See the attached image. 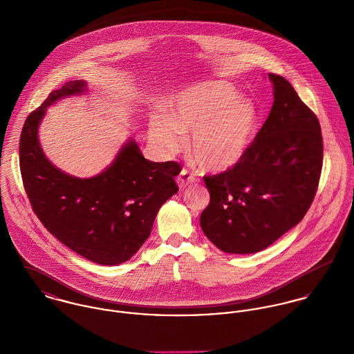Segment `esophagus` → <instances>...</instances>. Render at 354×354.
Wrapping results in <instances>:
<instances>
[{"label": "esophagus", "mask_w": 354, "mask_h": 354, "mask_svg": "<svg viewBox=\"0 0 354 354\" xmlns=\"http://www.w3.org/2000/svg\"><path fill=\"white\" fill-rule=\"evenodd\" d=\"M195 181H196L195 174L189 173V171L185 170V169H183L181 173H180V176L177 177V184H178V187H180L181 189L187 188L189 184H192V183H195Z\"/></svg>", "instance_id": "1"}]
</instances>
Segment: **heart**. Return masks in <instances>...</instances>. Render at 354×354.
<instances>
[{
  "instance_id": "b5f03b06",
  "label": "heart",
  "mask_w": 354,
  "mask_h": 354,
  "mask_svg": "<svg viewBox=\"0 0 354 354\" xmlns=\"http://www.w3.org/2000/svg\"><path fill=\"white\" fill-rule=\"evenodd\" d=\"M166 111L150 115V138L163 153L181 151L185 133H194L191 151L205 171L234 167L252 145L257 110L252 102L239 100L237 91L222 82L196 83L176 95Z\"/></svg>"
}]
</instances>
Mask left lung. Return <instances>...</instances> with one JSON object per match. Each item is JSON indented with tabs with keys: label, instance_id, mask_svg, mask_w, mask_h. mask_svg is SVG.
I'll return each instance as SVG.
<instances>
[{
	"label": "left lung",
	"instance_id": "1",
	"mask_svg": "<svg viewBox=\"0 0 354 354\" xmlns=\"http://www.w3.org/2000/svg\"><path fill=\"white\" fill-rule=\"evenodd\" d=\"M274 102L244 158L205 176L209 204L201 215L207 239L221 251L259 252L295 227L315 198L323 139L317 117L282 76L268 73Z\"/></svg>",
	"mask_w": 354,
	"mask_h": 354
}]
</instances>
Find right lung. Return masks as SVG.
<instances>
[{
  "label": "right lung",
  "instance_id": "right-lung-1",
  "mask_svg": "<svg viewBox=\"0 0 354 354\" xmlns=\"http://www.w3.org/2000/svg\"><path fill=\"white\" fill-rule=\"evenodd\" d=\"M87 91L84 80H71L27 117L20 171L34 212L57 240L94 263L115 266L149 239L159 208L178 191L174 177L181 169L176 162L147 160L133 138L94 177L79 178L55 167L38 138L46 109Z\"/></svg>",
  "mask_w": 354,
  "mask_h": 354
}]
</instances>
